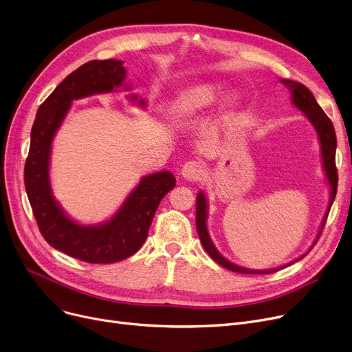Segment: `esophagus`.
<instances>
[{"mask_svg": "<svg viewBox=\"0 0 352 352\" xmlns=\"http://www.w3.org/2000/svg\"><path fill=\"white\" fill-rule=\"evenodd\" d=\"M203 174H204V166H203L201 162H198V161L186 162L184 166H182V170H181V175L188 181L201 179Z\"/></svg>", "mask_w": 352, "mask_h": 352, "instance_id": "1", "label": "esophagus"}]
</instances>
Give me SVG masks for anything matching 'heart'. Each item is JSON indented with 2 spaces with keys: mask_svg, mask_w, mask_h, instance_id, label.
Here are the masks:
<instances>
[{
  "mask_svg": "<svg viewBox=\"0 0 352 352\" xmlns=\"http://www.w3.org/2000/svg\"><path fill=\"white\" fill-rule=\"evenodd\" d=\"M217 87L212 85H198L190 89L178 100V112L181 115L207 108L217 98Z\"/></svg>",
  "mask_w": 352,
  "mask_h": 352,
  "instance_id": "b5f03b06",
  "label": "heart"
}]
</instances>
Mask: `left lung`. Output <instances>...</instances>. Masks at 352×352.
Segmentation results:
<instances>
[{
  "instance_id": "1",
  "label": "left lung",
  "mask_w": 352,
  "mask_h": 352,
  "mask_svg": "<svg viewBox=\"0 0 352 352\" xmlns=\"http://www.w3.org/2000/svg\"><path fill=\"white\" fill-rule=\"evenodd\" d=\"M289 89L290 94H292V102L296 106L299 111H302L307 118L309 119L311 124L314 125L318 136H319V142H320V152H322V162H324V170L327 174V178L329 181V187H331V200H329V206H328V211L325 214V217L322 220V226H320V230L318 234V239L322 233V228L327 223L328 219V212L329 208L335 200V195H337V187H338V173H337V165H335V151H337V135H335V129L331 119L325 115V112L322 111V108L318 104V102L315 100L314 95L311 94V90L303 86L298 82L294 80H282ZM195 226H197V232H198V237H200L203 248L206 249V252L216 261L219 265H221L223 267L232 270V272H237V273H246V274H265V273H273L276 270H280L283 267L279 269H270V270H252V269H246L237 266L232 262H228L227 258H224L217 249L214 248V244L208 236L207 232V200L204 192H198L197 195V208H195ZM305 256V254H303ZM303 256H300L299 258H302ZM298 258V261H299Z\"/></svg>"
}]
</instances>
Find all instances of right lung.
<instances>
[{
	"label": "right lung",
	"mask_w": 352,
	"mask_h": 352,
	"mask_svg": "<svg viewBox=\"0 0 352 352\" xmlns=\"http://www.w3.org/2000/svg\"><path fill=\"white\" fill-rule=\"evenodd\" d=\"M122 63L120 60H91L70 73L53 90L37 111L24 166L25 191L40 233L52 248L87 263H115L138 252L148 237L149 226L164 195L175 187V178L170 171L144 177L115 216L99 226L74 223L52 194V141L72 100L119 87L126 76Z\"/></svg>",
	"instance_id": "1"
}]
</instances>
